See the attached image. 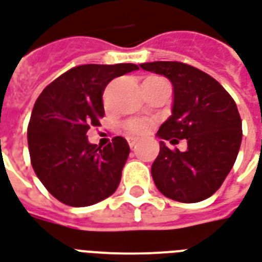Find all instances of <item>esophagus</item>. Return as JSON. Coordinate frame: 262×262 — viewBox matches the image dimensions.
Returning a JSON list of instances; mask_svg holds the SVG:
<instances>
[{
    "label": "esophagus",
    "instance_id": "34e87169",
    "mask_svg": "<svg viewBox=\"0 0 262 262\" xmlns=\"http://www.w3.org/2000/svg\"><path fill=\"white\" fill-rule=\"evenodd\" d=\"M137 141H139V137H127V143H129V146H130L132 148L136 146Z\"/></svg>",
    "mask_w": 262,
    "mask_h": 262
}]
</instances>
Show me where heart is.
I'll use <instances>...</instances> for the list:
<instances>
[{"mask_svg": "<svg viewBox=\"0 0 262 262\" xmlns=\"http://www.w3.org/2000/svg\"><path fill=\"white\" fill-rule=\"evenodd\" d=\"M126 130L130 135H143L147 132V123L141 119H133L126 123Z\"/></svg>", "mask_w": 262, "mask_h": 262, "instance_id": "heart-1", "label": "heart"}]
</instances>
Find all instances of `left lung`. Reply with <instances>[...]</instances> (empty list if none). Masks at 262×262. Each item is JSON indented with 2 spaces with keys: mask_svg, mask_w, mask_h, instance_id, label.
<instances>
[{
  "mask_svg": "<svg viewBox=\"0 0 262 262\" xmlns=\"http://www.w3.org/2000/svg\"><path fill=\"white\" fill-rule=\"evenodd\" d=\"M140 68L168 77L173 87L172 115L157 136L187 140L186 151L170 150L160 141L151 166L157 189L180 203L208 199L224 183L239 152L243 133L236 102L214 77L187 63L157 61Z\"/></svg>",
  "mask_w": 262,
  "mask_h": 262,
  "instance_id": "obj_1",
  "label": "left lung"
}]
</instances>
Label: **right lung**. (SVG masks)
<instances>
[{
  "mask_svg": "<svg viewBox=\"0 0 262 262\" xmlns=\"http://www.w3.org/2000/svg\"><path fill=\"white\" fill-rule=\"evenodd\" d=\"M135 63L80 65L48 84L33 106L28 127L32 166L44 187L71 207H87L115 193L130 148L121 136L101 147L87 139L104 116L102 93Z\"/></svg>",
  "mask_w": 262,
  "mask_h": 262,
  "instance_id": "obj_1",
  "label": "right lung"
}]
</instances>
